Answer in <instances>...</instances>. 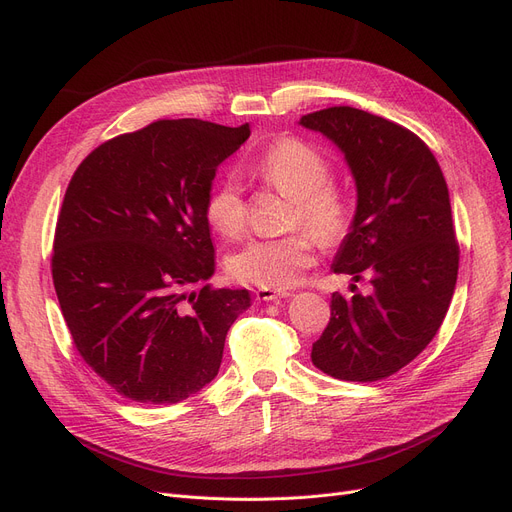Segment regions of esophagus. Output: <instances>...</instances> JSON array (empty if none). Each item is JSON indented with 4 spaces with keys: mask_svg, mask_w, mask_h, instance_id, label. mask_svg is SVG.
<instances>
[{
    "mask_svg": "<svg viewBox=\"0 0 512 512\" xmlns=\"http://www.w3.org/2000/svg\"><path fill=\"white\" fill-rule=\"evenodd\" d=\"M257 301H280V299H288L292 297V292L288 290H272V288H259L255 292Z\"/></svg>",
    "mask_w": 512,
    "mask_h": 512,
    "instance_id": "obj_1",
    "label": "esophagus"
}]
</instances>
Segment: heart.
Here are the masks:
<instances>
[{"label":"heart","instance_id":"1","mask_svg":"<svg viewBox=\"0 0 512 512\" xmlns=\"http://www.w3.org/2000/svg\"><path fill=\"white\" fill-rule=\"evenodd\" d=\"M251 172L292 199L290 226H305L324 245L342 240L353 224V205L330 184V164L315 147L299 139H280L267 147ZM209 226L224 238L245 230L247 205L234 176L213 186L205 203ZM299 230L278 238H257L228 257V274L247 286L290 288L313 263V236Z\"/></svg>","mask_w":512,"mask_h":512}]
</instances>
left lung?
I'll use <instances>...</instances> for the list:
<instances>
[{
	"label": "left lung",
	"mask_w": 512,
	"mask_h": 512,
	"mask_svg": "<svg viewBox=\"0 0 512 512\" xmlns=\"http://www.w3.org/2000/svg\"><path fill=\"white\" fill-rule=\"evenodd\" d=\"M299 124L342 151L357 186L332 270L355 282L367 270L373 286L367 297L332 294L311 361L346 382L388 378L432 342L454 294L459 245L444 174L417 134L357 107H328Z\"/></svg>",
	"instance_id": "1"
}]
</instances>
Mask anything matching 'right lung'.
Masks as SVG:
<instances>
[{
    "label": "right lung",
    "mask_w": 512,
    "mask_h": 512,
    "mask_svg": "<svg viewBox=\"0 0 512 512\" xmlns=\"http://www.w3.org/2000/svg\"><path fill=\"white\" fill-rule=\"evenodd\" d=\"M195 118L157 120L99 145L66 188L51 274L85 363L124 398L174 405L220 371L245 288H186L215 272L205 203L249 139Z\"/></svg>",
    "instance_id": "1"
}]
</instances>
